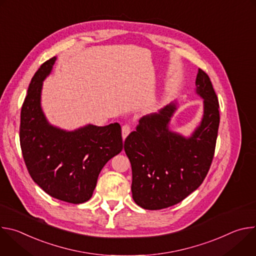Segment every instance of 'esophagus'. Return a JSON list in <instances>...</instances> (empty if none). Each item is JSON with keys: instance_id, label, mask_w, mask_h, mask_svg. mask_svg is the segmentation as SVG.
Listing matches in <instances>:
<instances>
[{"instance_id": "obj_1", "label": "esophagus", "mask_w": 256, "mask_h": 256, "mask_svg": "<svg viewBox=\"0 0 256 256\" xmlns=\"http://www.w3.org/2000/svg\"><path fill=\"white\" fill-rule=\"evenodd\" d=\"M122 138L124 140V138L128 136V134L130 132V124H124V126H122Z\"/></svg>"}]
</instances>
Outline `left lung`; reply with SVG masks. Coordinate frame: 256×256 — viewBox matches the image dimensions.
I'll list each match as a JSON object with an SVG mask.
<instances>
[{"mask_svg": "<svg viewBox=\"0 0 256 256\" xmlns=\"http://www.w3.org/2000/svg\"><path fill=\"white\" fill-rule=\"evenodd\" d=\"M196 93L204 99V116L192 136L169 130L176 103L140 120L124 140L132 172L134 202L146 210H162L184 200L204 180L214 154L220 114L210 77L198 68Z\"/></svg>", "mask_w": 256, "mask_h": 256, "instance_id": "1", "label": "left lung"}]
</instances>
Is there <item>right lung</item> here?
<instances>
[{
    "mask_svg": "<svg viewBox=\"0 0 256 256\" xmlns=\"http://www.w3.org/2000/svg\"><path fill=\"white\" fill-rule=\"evenodd\" d=\"M56 60L44 62L31 79L21 108L20 146L36 184L54 198L82 204L91 198L103 166L122 152V128L116 122L66 132L48 122L40 96Z\"/></svg>",
    "mask_w": 256,
    "mask_h": 256,
    "instance_id": "right-lung-1",
    "label": "right lung"
}]
</instances>
